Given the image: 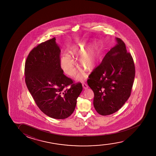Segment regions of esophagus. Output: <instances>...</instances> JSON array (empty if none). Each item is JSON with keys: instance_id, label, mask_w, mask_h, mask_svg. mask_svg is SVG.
I'll return each instance as SVG.
<instances>
[{"instance_id": "34e87169", "label": "esophagus", "mask_w": 156, "mask_h": 156, "mask_svg": "<svg viewBox=\"0 0 156 156\" xmlns=\"http://www.w3.org/2000/svg\"><path fill=\"white\" fill-rule=\"evenodd\" d=\"M83 87L84 89H87V88H88V86L85 83H83Z\"/></svg>"}]
</instances>
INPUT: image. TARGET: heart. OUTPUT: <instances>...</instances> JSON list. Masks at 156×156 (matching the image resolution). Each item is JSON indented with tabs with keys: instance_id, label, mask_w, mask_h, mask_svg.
<instances>
[{
	"instance_id": "b5f03b06",
	"label": "heart",
	"mask_w": 156,
	"mask_h": 156,
	"mask_svg": "<svg viewBox=\"0 0 156 156\" xmlns=\"http://www.w3.org/2000/svg\"><path fill=\"white\" fill-rule=\"evenodd\" d=\"M69 54H64L60 58L61 67L66 75L73 76L76 73L77 64L74 58L79 56V62L81 66L88 71H92L96 68L102 58L103 48L100 44L95 43L90 47L79 44L71 47ZM82 75H78L77 78L81 79Z\"/></svg>"
}]
</instances>
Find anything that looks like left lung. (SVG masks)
Listing matches in <instances>:
<instances>
[{"label": "left lung", "instance_id": "obj_1", "mask_svg": "<svg viewBox=\"0 0 156 156\" xmlns=\"http://www.w3.org/2000/svg\"><path fill=\"white\" fill-rule=\"evenodd\" d=\"M89 76L87 83L94 92L98 113L107 115L119 110L129 98L135 75L132 56L121 39Z\"/></svg>", "mask_w": 156, "mask_h": 156}]
</instances>
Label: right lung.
I'll return each instance as SVG.
<instances>
[{"instance_id": "1", "label": "right lung", "mask_w": 156, "mask_h": 156, "mask_svg": "<svg viewBox=\"0 0 156 156\" xmlns=\"http://www.w3.org/2000/svg\"><path fill=\"white\" fill-rule=\"evenodd\" d=\"M55 40L54 37L41 43L30 51L25 63V80L41 111L49 117L63 119L73 112L83 86L63 74ZM69 85L71 88L66 89Z\"/></svg>"}]
</instances>
